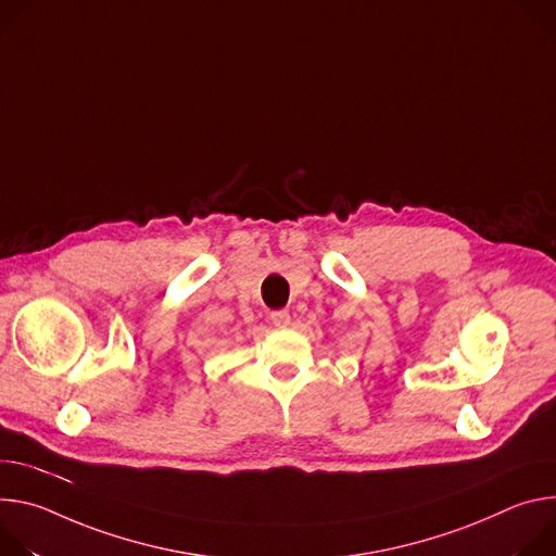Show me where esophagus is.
Returning <instances> with one entry per match:
<instances>
[{
    "instance_id": "esophagus-1",
    "label": "esophagus",
    "mask_w": 556,
    "mask_h": 556,
    "mask_svg": "<svg viewBox=\"0 0 556 556\" xmlns=\"http://www.w3.org/2000/svg\"><path fill=\"white\" fill-rule=\"evenodd\" d=\"M271 323L276 325V327H287L289 323H291V316H289V312H274L271 314Z\"/></svg>"
}]
</instances>
